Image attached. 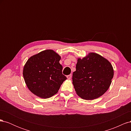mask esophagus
Wrapping results in <instances>:
<instances>
[{
    "label": "esophagus",
    "mask_w": 131,
    "mask_h": 131,
    "mask_svg": "<svg viewBox=\"0 0 131 131\" xmlns=\"http://www.w3.org/2000/svg\"><path fill=\"white\" fill-rule=\"evenodd\" d=\"M67 78H68V79H70L71 78H72V74H69V75H67Z\"/></svg>",
    "instance_id": "esophagus-1"
}]
</instances>
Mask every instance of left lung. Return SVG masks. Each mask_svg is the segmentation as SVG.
Listing matches in <instances>:
<instances>
[{
    "label": "left lung",
    "instance_id": "1",
    "mask_svg": "<svg viewBox=\"0 0 131 131\" xmlns=\"http://www.w3.org/2000/svg\"><path fill=\"white\" fill-rule=\"evenodd\" d=\"M114 76L111 63L95 53H90L82 59L78 58L72 80L79 97L92 100L102 96L108 90Z\"/></svg>",
    "mask_w": 131,
    "mask_h": 131
}]
</instances>
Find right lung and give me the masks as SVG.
<instances>
[{
  "instance_id": "obj_1",
  "label": "right lung",
  "mask_w": 131,
  "mask_h": 131,
  "mask_svg": "<svg viewBox=\"0 0 131 131\" xmlns=\"http://www.w3.org/2000/svg\"><path fill=\"white\" fill-rule=\"evenodd\" d=\"M61 57L52 50L30 57L23 70L28 88L36 96L48 98L56 94L67 78L62 74Z\"/></svg>"
}]
</instances>
